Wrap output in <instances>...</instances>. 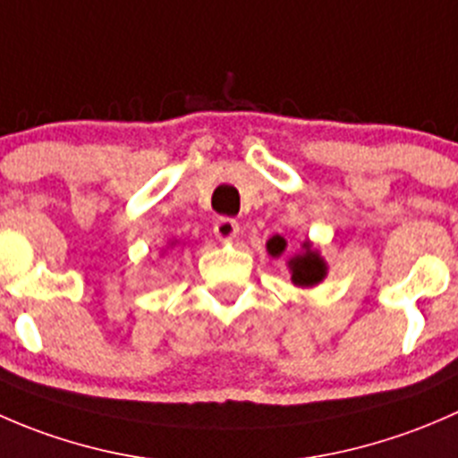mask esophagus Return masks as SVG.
<instances>
[{
	"label": "esophagus",
	"instance_id": "esophagus-1",
	"mask_svg": "<svg viewBox=\"0 0 458 458\" xmlns=\"http://www.w3.org/2000/svg\"><path fill=\"white\" fill-rule=\"evenodd\" d=\"M237 233L239 224L234 219H230V216H219V219L215 221V234L219 239H233Z\"/></svg>",
	"mask_w": 458,
	"mask_h": 458
}]
</instances>
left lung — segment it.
Segmentation results:
<instances>
[{"instance_id":"left-lung-1","label":"left lung","mask_w":458,"mask_h":458,"mask_svg":"<svg viewBox=\"0 0 458 458\" xmlns=\"http://www.w3.org/2000/svg\"><path fill=\"white\" fill-rule=\"evenodd\" d=\"M303 248H306V252L294 257L293 261H290L293 281L297 285H315L323 279V275H326V263H323V259L318 257L317 252L310 250V243L306 242L303 243ZM284 250H285V239L279 237V234L267 242V252H270L272 257L281 255Z\"/></svg>"}]
</instances>
